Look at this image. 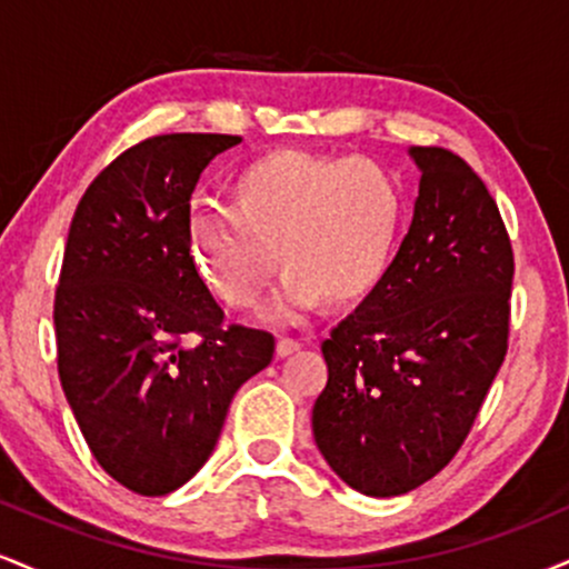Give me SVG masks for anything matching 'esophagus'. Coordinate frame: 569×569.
Masks as SVG:
<instances>
[{"instance_id":"obj_1","label":"esophagus","mask_w":569,"mask_h":569,"mask_svg":"<svg viewBox=\"0 0 569 569\" xmlns=\"http://www.w3.org/2000/svg\"><path fill=\"white\" fill-rule=\"evenodd\" d=\"M299 348H302V342H299V339H293V337H280L278 345H276V356H278V358H286V356H291V352H297Z\"/></svg>"}]
</instances>
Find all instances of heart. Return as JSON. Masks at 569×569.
I'll return each mask as SVG.
<instances>
[{"instance_id":"obj_1","label":"heart","mask_w":569,"mask_h":569,"mask_svg":"<svg viewBox=\"0 0 569 569\" xmlns=\"http://www.w3.org/2000/svg\"><path fill=\"white\" fill-rule=\"evenodd\" d=\"M407 224L396 176L363 158L276 149L230 181V211L189 219V251L211 291L234 310L259 305L280 264L276 316L369 299L393 267Z\"/></svg>"}]
</instances>
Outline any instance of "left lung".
<instances>
[{
  "mask_svg": "<svg viewBox=\"0 0 569 569\" xmlns=\"http://www.w3.org/2000/svg\"><path fill=\"white\" fill-rule=\"evenodd\" d=\"M420 198L382 286L321 345L329 382L312 433L345 485L396 498L471 433L511 331L513 248L460 154L415 147Z\"/></svg>",
  "mask_w": 569,
  "mask_h": 569,
  "instance_id": "obj_1",
  "label": "left lung"
}]
</instances>
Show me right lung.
<instances>
[{
  "label": "right lung",
  "instance_id": "right-lung-1",
  "mask_svg": "<svg viewBox=\"0 0 569 569\" xmlns=\"http://www.w3.org/2000/svg\"><path fill=\"white\" fill-rule=\"evenodd\" d=\"M234 143L224 133L133 143L84 189L63 248L61 388L98 466L147 498L200 471L232 396L276 352L270 331L224 323L189 251L192 189Z\"/></svg>",
  "mask_w": 569,
  "mask_h": 569
}]
</instances>
